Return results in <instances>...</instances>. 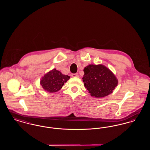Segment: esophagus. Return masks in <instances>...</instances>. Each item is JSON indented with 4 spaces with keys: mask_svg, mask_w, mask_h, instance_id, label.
Here are the masks:
<instances>
[{
    "mask_svg": "<svg viewBox=\"0 0 150 150\" xmlns=\"http://www.w3.org/2000/svg\"><path fill=\"white\" fill-rule=\"evenodd\" d=\"M71 76L74 78H77V77H79V75L77 74H72Z\"/></svg>",
    "mask_w": 150,
    "mask_h": 150,
    "instance_id": "esophagus-1",
    "label": "esophagus"
}]
</instances>
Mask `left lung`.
<instances>
[{"label":"left lung","mask_w":150,"mask_h":150,"mask_svg":"<svg viewBox=\"0 0 150 150\" xmlns=\"http://www.w3.org/2000/svg\"><path fill=\"white\" fill-rule=\"evenodd\" d=\"M83 81L92 97L102 98L112 93L118 81L114 74L102 64H89L84 69Z\"/></svg>","instance_id":"8db88e82"}]
</instances>
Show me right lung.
<instances>
[{"mask_svg": "<svg viewBox=\"0 0 150 150\" xmlns=\"http://www.w3.org/2000/svg\"><path fill=\"white\" fill-rule=\"evenodd\" d=\"M69 79V76L63 75L59 71L54 69L42 77L40 84L45 91L50 93L56 92L62 88L64 83Z\"/></svg>", "mask_w": 150, "mask_h": 150, "instance_id": "add662e5", "label": "right lung"}]
</instances>
